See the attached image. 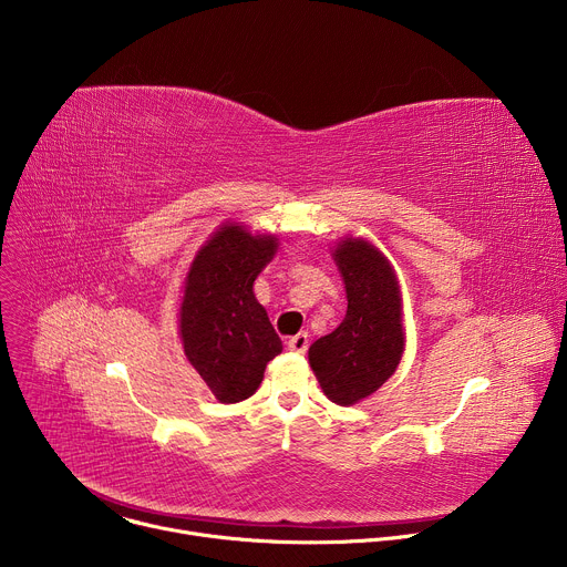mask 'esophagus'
I'll list each match as a JSON object with an SVG mask.
<instances>
[{"mask_svg": "<svg viewBox=\"0 0 567 567\" xmlns=\"http://www.w3.org/2000/svg\"><path fill=\"white\" fill-rule=\"evenodd\" d=\"M287 348H289L291 352L305 354V352H307V348H309V337H307L305 332H300V334H296V337H291V339L287 341Z\"/></svg>", "mask_w": 567, "mask_h": 567, "instance_id": "esophagus-1", "label": "esophagus"}]
</instances>
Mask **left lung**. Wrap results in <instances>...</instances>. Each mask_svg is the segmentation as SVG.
<instances>
[{
  "instance_id": "1",
  "label": "left lung",
  "mask_w": 567,
  "mask_h": 567,
  "mask_svg": "<svg viewBox=\"0 0 567 567\" xmlns=\"http://www.w3.org/2000/svg\"><path fill=\"white\" fill-rule=\"evenodd\" d=\"M332 258L348 311L332 334L311 343L309 365L330 401L354 406L394 374L406 348L401 287L390 260L365 237L334 241Z\"/></svg>"
}]
</instances>
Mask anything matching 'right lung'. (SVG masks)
I'll list each match as a JSON object with an SVG mask.
<instances>
[{
	"mask_svg": "<svg viewBox=\"0 0 567 567\" xmlns=\"http://www.w3.org/2000/svg\"><path fill=\"white\" fill-rule=\"evenodd\" d=\"M274 233L224 221L195 254L179 302V339L188 363L219 403L249 399L267 363L282 352L267 309L254 293L260 271L278 254Z\"/></svg>",
	"mask_w": 567,
	"mask_h": 567,
	"instance_id": "1",
	"label": "right lung"
}]
</instances>
